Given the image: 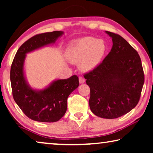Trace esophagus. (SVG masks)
<instances>
[{
  "instance_id": "esophagus-1",
  "label": "esophagus",
  "mask_w": 153,
  "mask_h": 153,
  "mask_svg": "<svg viewBox=\"0 0 153 153\" xmlns=\"http://www.w3.org/2000/svg\"><path fill=\"white\" fill-rule=\"evenodd\" d=\"M79 84H84V83L85 82V79L83 78V77H79Z\"/></svg>"
}]
</instances>
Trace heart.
Listing matches in <instances>:
<instances>
[{"label":"heart","instance_id":"1","mask_svg":"<svg viewBox=\"0 0 153 153\" xmlns=\"http://www.w3.org/2000/svg\"><path fill=\"white\" fill-rule=\"evenodd\" d=\"M106 48L105 41L102 39L92 37L79 38L69 45L66 51V57L72 63H80L82 71L88 72L100 64Z\"/></svg>","mask_w":153,"mask_h":153}]
</instances>
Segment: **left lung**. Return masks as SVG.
<instances>
[{"instance_id":"left-lung-1","label":"left lung","mask_w":153,"mask_h":153,"mask_svg":"<svg viewBox=\"0 0 153 153\" xmlns=\"http://www.w3.org/2000/svg\"><path fill=\"white\" fill-rule=\"evenodd\" d=\"M112 38L110 53L97 67L84 75L90 89L89 105L98 117L115 119L136 107L144 75L137 51L121 36L105 31Z\"/></svg>"}]
</instances>
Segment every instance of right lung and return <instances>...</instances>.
Returning <instances> with one entry per match:
<instances>
[{
    "mask_svg": "<svg viewBox=\"0 0 153 153\" xmlns=\"http://www.w3.org/2000/svg\"><path fill=\"white\" fill-rule=\"evenodd\" d=\"M64 34L54 31L33 36L18 49L12 63L10 79L13 97L27 117L40 122H56L67 111L69 94L79 86L77 76L58 79L41 90L34 89L28 83L24 70L26 55L52 44Z\"/></svg>",
    "mask_w": 153,
    "mask_h": 153,
    "instance_id": "right-lung-1",
    "label": "right lung"
}]
</instances>
